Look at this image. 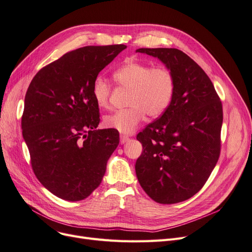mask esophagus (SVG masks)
Wrapping results in <instances>:
<instances>
[{"label": "esophagus", "mask_w": 252, "mask_h": 252, "mask_svg": "<svg viewBox=\"0 0 252 252\" xmlns=\"http://www.w3.org/2000/svg\"><path fill=\"white\" fill-rule=\"evenodd\" d=\"M128 140H129V137L126 136V135H121V136H120V143H121V145L126 144V143L128 142Z\"/></svg>", "instance_id": "obj_1"}]
</instances>
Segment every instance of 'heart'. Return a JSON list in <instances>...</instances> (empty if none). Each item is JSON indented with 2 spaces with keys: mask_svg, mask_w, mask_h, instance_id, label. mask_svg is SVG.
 Returning <instances> with one entry per match:
<instances>
[{
  "mask_svg": "<svg viewBox=\"0 0 252 252\" xmlns=\"http://www.w3.org/2000/svg\"><path fill=\"white\" fill-rule=\"evenodd\" d=\"M113 77L122 88L130 90L128 106L104 117V125L121 133H131L143 122L146 114L158 118L167 109L175 93V77L164 66L128 61L117 68ZM110 87L102 77L92 85V96L100 108L108 106Z\"/></svg>",
  "mask_w": 252,
  "mask_h": 252,
  "instance_id": "heart-1",
  "label": "heart"
}]
</instances>
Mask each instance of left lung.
<instances>
[{
  "mask_svg": "<svg viewBox=\"0 0 252 252\" xmlns=\"http://www.w3.org/2000/svg\"><path fill=\"white\" fill-rule=\"evenodd\" d=\"M157 58L175 77L172 102L136 136L143 153L135 163L138 182L159 204H176L202 189L220 154L222 104L209 76L177 48H138Z\"/></svg>",
  "mask_w": 252,
  "mask_h": 252,
  "instance_id": "8db88e82",
  "label": "left lung"
}]
</instances>
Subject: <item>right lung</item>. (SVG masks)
Wrapping results in <instances>:
<instances>
[{
	"label": "right lung",
	"instance_id": "right-lung-1",
	"mask_svg": "<svg viewBox=\"0 0 252 252\" xmlns=\"http://www.w3.org/2000/svg\"><path fill=\"white\" fill-rule=\"evenodd\" d=\"M126 45L85 46L65 54L34 76L25 97L23 136L39 182L56 196L77 202L100 185L120 138L96 129L92 96L97 75Z\"/></svg>",
	"mask_w": 252,
	"mask_h": 252
}]
</instances>
